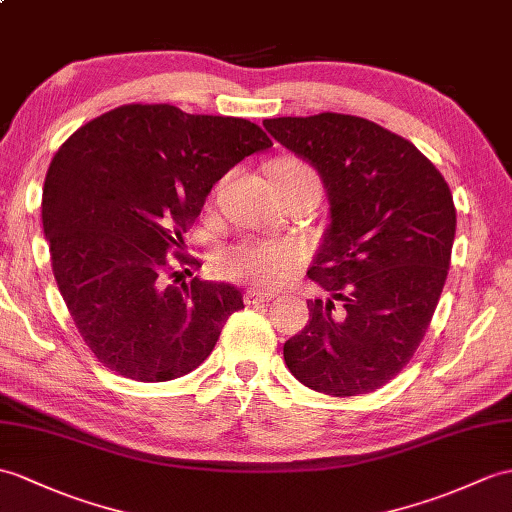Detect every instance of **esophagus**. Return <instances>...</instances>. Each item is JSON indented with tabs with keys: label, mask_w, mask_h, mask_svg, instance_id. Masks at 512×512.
Wrapping results in <instances>:
<instances>
[{
	"label": "esophagus",
	"mask_w": 512,
	"mask_h": 512,
	"mask_svg": "<svg viewBox=\"0 0 512 512\" xmlns=\"http://www.w3.org/2000/svg\"><path fill=\"white\" fill-rule=\"evenodd\" d=\"M272 299H275V294H270V292H261V290H255V288H251V290H246V292H244V301H246L248 305L270 303Z\"/></svg>",
	"instance_id": "esophagus-1"
}]
</instances>
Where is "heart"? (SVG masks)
Returning a JSON list of instances; mask_svg holds the SVG:
<instances>
[{"mask_svg":"<svg viewBox=\"0 0 512 512\" xmlns=\"http://www.w3.org/2000/svg\"><path fill=\"white\" fill-rule=\"evenodd\" d=\"M294 170L310 172L299 161H279ZM305 259L303 248L294 242L270 240V237H244L231 246H224L216 255V268L222 277L272 290L288 281Z\"/></svg>","mask_w":512,"mask_h":512,"instance_id":"b5f03b06","label":"heart"}]
</instances>
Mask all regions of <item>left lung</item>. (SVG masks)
Returning a JSON list of instances; mask_svg holds the SVG:
<instances>
[{"label":"left lung","instance_id":"1","mask_svg":"<svg viewBox=\"0 0 512 512\" xmlns=\"http://www.w3.org/2000/svg\"><path fill=\"white\" fill-rule=\"evenodd\" d=\"M281 146L323 178L331 224L307 277L329 299L283 344L299 382L331 397L366 395L406 366L447 279L456 207L434 163L364 117L318 113L264 120Z\"/></svg>","mask_w":512,"mask_h":512}]
</instances>
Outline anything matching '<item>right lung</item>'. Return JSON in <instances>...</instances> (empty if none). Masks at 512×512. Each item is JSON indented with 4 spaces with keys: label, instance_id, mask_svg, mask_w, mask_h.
Returning a JSON list of instances; mask_svg holds the SVG:
<instances>
[{
    "label": "right lung",
    "instance_id": "1",
    "mask_svg": "<svg viewBox=\"0 0 512 512\" xmlns=\"http://www.w3.org/2000/svg\"><path fill=\"white\" fill-rule=\"evenodd\" d=\"M270 146L242 117L124 104L58 148L43 185V231L58 290L102 366L170 382L209 358L244 301L231 283L183 281L200 268L181 253L183 237L211 187Z\"/></svg>",
    "mask_w": 512,
    "mask_h": 512
}]
</instances>
